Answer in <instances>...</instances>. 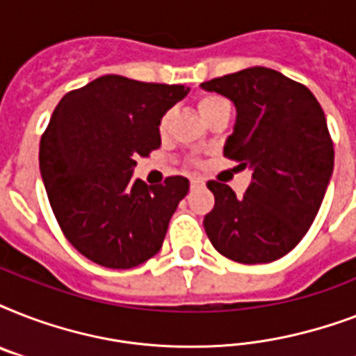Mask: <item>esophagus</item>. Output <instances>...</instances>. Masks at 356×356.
<instances>
[{"instance_id":"obj_1","label":"esophagus","mask_w":356,"mask_h":356,"mask_svg":"<svg viewBox=\"0 0 356 356\" xmlns=\"http://www.w3.org/2000/svg\"><path fill=\"white\" fill-rule=\"evenodd\" d=\"M203 184H205V181H203V179H200V177L190 179V186H192V188H197V186H203Z\"/></svg>"}]
</instances>
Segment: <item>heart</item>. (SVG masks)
I'll return each instance as SVG.
<instances>
[{
  "mask_svg": "<svg viewBox=\"0 0 356 356\" xmlns=\"http://www.w3.org/2000/svg\"><path fill=\"white\" fill-rule=\"evenodd\" d=\"M225 105H229L227 99H223L222 96H216V94H205V96H201L200 102H197V108H200V113L203 114V118H209L212 113H216L218 108L225 107ZM170 120H172V113L162 114L161 122H159L161 133H166L168 127H170Z\"/></svg>",
  "mask_w": 356,
  "mask_h": 356,
  "instance_id": "b5f03b06",
  "label": "heart"
}]
</instances>
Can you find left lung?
Listing matches in <instances>:
<instances>
[{
	"label": "left lung",
	"instance_id": "1",
	"mask_svg": "<svg viewBox=\"0 0 356 356\" xmlns=\"http://www.w3.org/2000/svg\"><path fill=\"white\" fill-rule=\"evenodd\" d=\"M201 86L236 107L223 155L253 170L243 197L209 181L214 209L203 220L223 257L266 264L290 253L320 211L334 166V147L314 94L275 70L254 68L205 81Z\"/></svg>",
	"mask_w": 356,
	"mask_h": 356
}]
</instances>
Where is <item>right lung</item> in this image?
I'll list each match as a JSON object with an SVG mask.
<instances>
[{"instance_id": "right-lung-1", "label": "right lung", "mask_w": 356, "mask_h": 356, "mask_svg": "<svg viewBox=\"0 0 356 356\" xmlns=\"http://www.w3.org/2000/svg\"><path fill=\"white\" fill-rule=\"evenodd\" d=\"M188 94L103 75L58 102L40 140V173L64 236L86 259L129 270L159 253L188 179L147 186L133 179L138 156L161 147L159 122Z\"/></svg>"}]
</instances>
